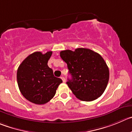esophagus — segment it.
I'll list each match as a JSON object with an SVG mask.
<instances>
[{"instance_id":"obj_1","label":"esophagus","mask_w":132,"mask_h":132,"mask_svg":"<svg viewBox=\"0 0 132 132\" xmlns=\"http://www.w3.org/2000/svg\"><path fill=\"white\" fill-rule=\"evenodd\" d=\"M60 78H61V79L62 80V81H63L64 83H65V82H66V79H65V78L63 77V76H62V77H60Z\"/></svg>"}]
</instances>
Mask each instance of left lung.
Instances as JSON below:
<instances>
[{
	"mask_svg": "<svg viewBox=\"0 0 132 132\" xmlns=\"http://www.w3.org/2000/svg\"><path fill=\"white\" fill-rule=\"evenodd\" d=\"M60 56L72 77L66 83L78 99L90 102L102 96L108 85L109 71L100 54L87 48H77L74 51H60Z\"/></svg>",
	"mask_w": 132,
	"mask_h": 132,
	"instance_id": "obj_1",
	"label": "left lung"
}]
</instances>
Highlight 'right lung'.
I'll list each match as a JSON object with an SVG mask.
<instances>
[{"instance_id": "right-lung-1", "label": "right lung", "mask_w": 132, "mask_h": 132, "mask_svg": "<svg viewBox=\"0 0 132 132\" xmlns=\"http://www.w3.org/2000/svg\"><path fill=\"white\" fill-rule=\"evenodd\" d=\"M52 51L46 53L37 51L27 56L17 72L18 84L22 95L35 104H45L55 95L62 81L54 76L47 62Z\"/></svg>"}]
</instances>
